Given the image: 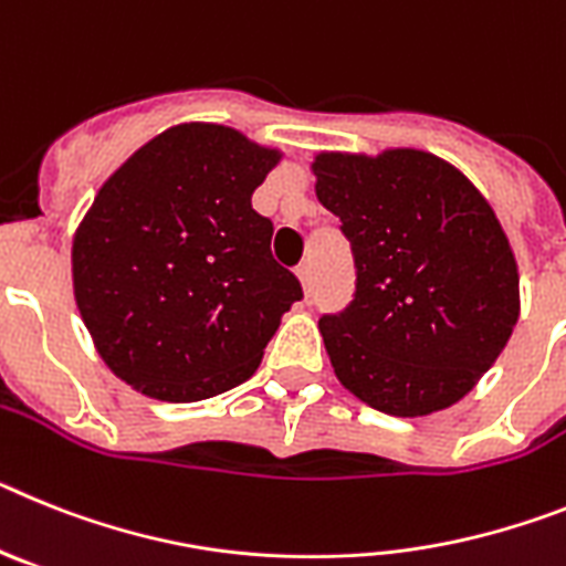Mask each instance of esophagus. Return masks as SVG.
Masks as SVG:
<instances>
[{
	"label": "esophagus",
	"instance_id": "34e87169",
	"mask_svg": "<svg viewBox=\"0 0 566 566\" xmlns=\"http://www.w3.org/2000/svg\"><path fill=\"white\" fill-rule=\"evenodd\" d=\"M296 276H298V282H302L304 293H311V290H313V268H311V264H298Z\"/></svg>",
	"mask_w": 566,
	"mask_h": 566
}]
</instances>
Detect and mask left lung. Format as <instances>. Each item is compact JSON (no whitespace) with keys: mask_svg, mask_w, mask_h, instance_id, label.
I'll use <instances>...</instances> for the list:
<instances>
[{"mask_svg":"<svg viewBox=\"0 0 566 566\" xmlns=\"http://www.w3.org/2000/svg\"><path fill=\"white\" fill-rule=\"evenodd\" d=\"M311 170L356 259V298L318 322L336 378L399 419L453 407L518 322V264L499 216L459 167L419 147L322 150Z\"/></svg>","mask_w":566,"mask_h":566,"instance_id":"1","label":"left lung"}]
</instances>
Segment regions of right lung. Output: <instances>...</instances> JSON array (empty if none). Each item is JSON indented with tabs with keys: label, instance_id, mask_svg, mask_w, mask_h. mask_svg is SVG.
Listing matches in <instances>:
<instances>
[{
	"label": "right lung",
	"instance_id": "1",
	"mask_svg": "<svg viewBox=\"0 0 566 566\" xmlns=\"http://www.w3.org/2000/svg\"><path fill=\"white\" fill-rule=\"evenodd\" d=\"M284 159L213 122H181L99 188L73 233V296L113 376L174 405L255 373L302 284L250 205Z\"/></svg>",
	"mask_w": 566,
	"mask_h": 566
}]
</instances>
